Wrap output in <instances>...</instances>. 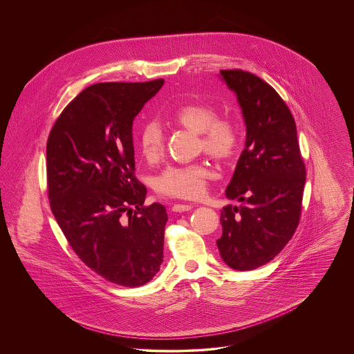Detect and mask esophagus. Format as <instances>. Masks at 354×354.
<instances>
[{
	"mask_svg": "<svg viewBox=\"0 0 354 354\" xmlns=\"http://www.w3.org/2000/svg\"><path fill=\"white\" fill-rule=\"evenodd\" d=\"M192 208H194V205L192 204H187V203H177V204H174L171 207V209L174 212H184V211H189Z\"/></svg>",
	"mask_w": 354,
	"mask_h": 354,
	"instance_id": "esophagus-1",
	"label": "esophagus"
}]
</instances>
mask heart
I'll return each instance as SVG.
<instances>
[{
	"instance_id": "obj_1",
	"label": "heart",
	"mask_w": 354,
	"mask_h": 354,
	"mask_svg": "<svg viewBox=\"0 0 354 354\" xmlns=\"http://www.w3.org/2000/svg\"><path fill=\"white\" fill-rule=\"evenodd\" d=\"M174 120L185 128L202 133L204 151L223 159L233 155L239 147L240 131L230 118H216V111L207 103H189L174 113ZM165 133L156 120L147 121L139 133V146L147 160L162 156ZM215 176V170L204 162L187 165H171L166 167L155 181L159 195L178 199H199L207 189V184Z\"/></svg>"
}]
</instances>
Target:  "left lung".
<instances>
[{"label":"left lung","mask_w":354,"mask_h":354,"mask_svg":"<svg viewBox=\"0 0 354 354\" xmlns=\"http://www.w3.org/2000/svg\"><path fill=\"white\" fill-rule=\"evenodd\" d=\"M245 124V146L225 191L240 205L221 209L222 260L239 271L254 270L281 252L301 214L305 166L295 118L278 93L244 71H221Z\"/></svg>","instance_id":"8db88e82"}]
</instances>
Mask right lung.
Instances as JSON below:
<instances>
[{
	"label": "right lung",
	"instance_id": "obj_1",
	"mask_svg": "<svg viewBox=\"0 0 354 354\" xmlns=\"http://www.w3.org/2000/svg\"><path fill=\"white\" fill-rule=\"evenodd\" d=\"M147 83H98L71 102L46 147L53 215L83 263L104 279L138 288L163 261L167 214L145 207L147 188L136 180L132 125L162 88Z\"/></svg>",
	"mask_w": 354,
	"mask_h": 354
}]
</instances>
